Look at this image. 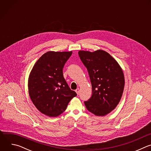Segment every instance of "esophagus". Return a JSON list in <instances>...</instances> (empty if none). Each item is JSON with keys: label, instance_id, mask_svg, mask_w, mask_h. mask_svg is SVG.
<instances>
[{"label": "esophagus", "instance_id": "34e87169", "mask_svg": "<svg viewBox=\"0 0 151 151\" xmlns=\"http://www.w3.org/2000/svg\"><path fill=\"white\" fill-rule=\"evenodd\" d=\"M75 91H76V93H77V94H78V95H79V92H80L79 88H77V89L75 90Z\"/></svg>", "mask_w": 151, "mask_h": 151}]
</instances>
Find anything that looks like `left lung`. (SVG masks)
<instances>
[{"mask_svg":"<svg viewBox=\"0 0 151 151\" xmlns=\"http://www.w3.org/2000/svg\"><path fill=\"white\" fill-rule=\"evenodd\" d=\"M79 58L87 69L92 96L84 101L86 108L96 116H103L119 103L124 88V73L118 62L107 52L79 51Z\"/></svg>","mask_w":151,"mask_h":151,"instance_id":"8db88e82","label":"left lung"}]
</instances>
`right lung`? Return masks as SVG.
<instances>
[{"label": "right lung", "instance_id": "1", "mask_svg": "<svg viewBox=\"0 0 151 151\" xmlns=\"http://www.w3.org/2000/svg\"><path fill=\"white\" fill-rule=\"evenodd\" d=\"M72 51H48L36 61L29 78L30 97L36 108L50 117H56L66 109L76 96L64 78L63 69Z\"/></svg>", "mask_w": 151, "mask_h": 151}]
</instances>
